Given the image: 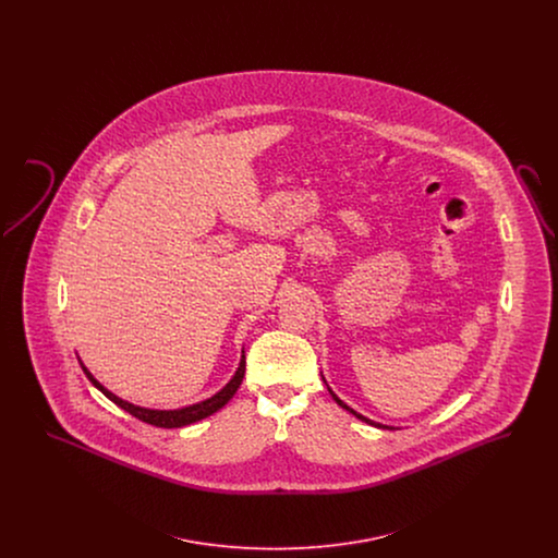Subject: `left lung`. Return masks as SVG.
Masks as SVG:
<instances>
[{"instance_id": "obj_1", "label": "left lung", "mask_w": 558, "mask_h": 558, "mask_svg": "<svg viewBox=\"0 0 558 558\" xmlns=\"http://www.w3.org/2000/svg\"><path fill=\"white\" fill-rule=\"evenodd\" d=\"M328 391H330V389H328ZM330 396H332V399H335V401H337V403H339V405H341V408H345L347 412H351V414H353V416H357V418H360V421H364V423H368V425L383 426V425H376V423H372V421H368V418H364V416H362V414H357V412H355V410H351V408H349V405H347V403H343V401H341V399L337 398V396H335V393H332V391H330ZM383 428H389V426H383Z\"/></svg>"}]
</instances>
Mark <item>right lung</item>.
Instances as JSON below:
<instances>
[{"label": "right lung", "instance_id": "1", "mask_svg": "<svg viewBox=\"0 0 558 558\" xmlns=\"http://www.w3.org/2000/svg\"><path fill=\"white\" fill-rule=\"evenodd\" d=\"M81 368L85 372V376L92 380L94 387H98L110 401H114L119 408H123L125 412H130L137 421L148 423V425L162 426V428H175V426L192 425V423H196V421H201V418L211 416L213 412H217L219 408H223L230 399L234 398V393L239 391L240 383H242V378H244V355H242V360H240L239 371L234 374V378H232L217 396H213L211 399H205V401H201V403L182 408V410H146V408L128 403V401L112 396L108 389H105V387L87 372V368H85L83 364H81Z\"/></svg>", "mask_w": 558, "mask_h": 558}]
</instances>
